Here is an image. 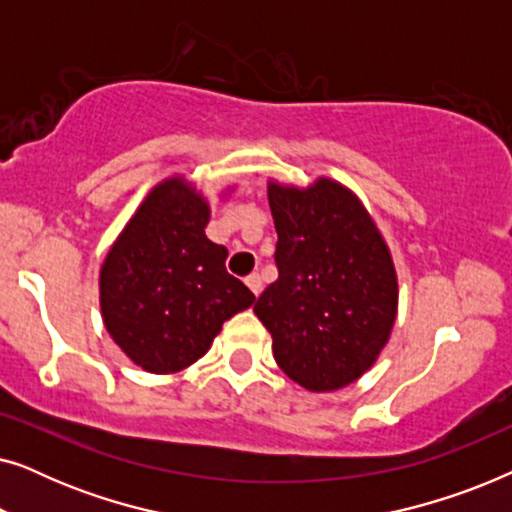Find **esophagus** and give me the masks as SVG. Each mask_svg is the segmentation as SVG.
Masks as SVG:
<instances>
[{"label": "esophagus", "mask_w": 512, "mask_h": 512, "mask_svg": "<svg viewBox=\"0 0 512 512\" xmlns=\"http://www.w3.org/2000/svg\"><path fill=\"white\" fill-rule=\"evenodd\" d=\"M244 282H247V286L251 289V293H254V296H258V293L263 291V279H261V275H256V272L244 279Z\"/></svg>", "instance_id": "1"}]
</instances>
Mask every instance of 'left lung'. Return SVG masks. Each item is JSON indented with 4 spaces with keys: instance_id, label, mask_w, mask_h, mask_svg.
Instances as JSON below:
<instances>
[{
    "instance_id": "1",
    "label": "left lung",
    "mask_w": 512,
    "mask_h": 512,
    "mask_svg": "<svg viewBox=\"0 0 512 512\" xmlns=\"http://www.w3.org/2000/svg\"><path fill=\"white\" fill-rule=\"evenodd\" d=\"M279 277L254 312L272 335L277 366L314 394L373 368L398 312L394 258L373 216L340 181L300 188L268 181Z\"/></svg>"
}]
</instances>
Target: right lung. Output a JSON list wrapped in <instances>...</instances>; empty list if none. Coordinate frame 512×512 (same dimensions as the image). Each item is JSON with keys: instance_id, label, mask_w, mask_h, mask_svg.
Masks as SVG:
<instances>
[{"instance_id": "1", "label": "right lung", "mask_w": 512, "mask_h": 512, "mask_svg": "<svg viewBox=\"0 0 512 512\" xmlns=\"http://www.w3.org/2000/svg\"><path fill=\"white\" fill-rule=\"evenodd\" d=\"M209 214L193 181L172 174L146 193L100 268L104 328L146 373L202 359L223 321L256 300L228 275V249L205 235Z\"/></svg>"}]
</instances>
